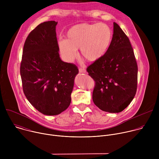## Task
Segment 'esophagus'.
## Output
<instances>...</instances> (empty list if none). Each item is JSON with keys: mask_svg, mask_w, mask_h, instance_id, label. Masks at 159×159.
Here are the masks:
<instances>
[{"mask_svg": "<svg viewBox=\"0 0 159 159\" xmlns=\"http://www.w3.org/2000/svg\"><path fill=\"white\" fill-rule=\"evenodd\" d=\"M79 71L80 73H85L86 72L85 69H82V68H80V69H79Z\"/></svg>", "mask_w": 159, "mask_h": 159, "instance_id": "obj_1", "label": "esophagus"}]
</instances>
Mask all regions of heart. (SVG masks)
<instances>
[{
	"label": "heart",
	"mask_w": 159,
	"mask_h": 159,
	"mask_svg": "<svg viewBox=\"0 0 159 159\" xmlns=\"http://www.w3.org/2000/svg\"><path fill=\"white\" fill-rule=\"evenodd\" d=\"M113 33L105 23H81L72 26L66 33V39H60L58 47L64 60L72 61L80 49L81 56L89 62H96L107 53Z\"/></svg>",
	"instance_id": "1"
}]
</instances>
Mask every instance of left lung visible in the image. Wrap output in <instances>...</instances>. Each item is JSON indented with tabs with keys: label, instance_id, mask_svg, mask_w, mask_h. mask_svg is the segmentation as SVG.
I'll list each match as a JSON object with an SVG mask.
<instances>
[{
	"label": "left lung",
	"instance_id": "8db88e82",
	"mask_svg": "<svg viewBox=\"0 0 159 159\" xmlns=\"http://www.w3.org/2000/svg\"><path fill=\"white\" fill-rule=\"evenodd\" d=\"M87 71L96 82L93 102L102 111L120 112L133 99L137 89V63L129 38L116 22L107 53L89 65Z\"/></svg>",
	"mask_w": 159,
	"mask_h": 159
}]
</instances>
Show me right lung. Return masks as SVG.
<instances>
[{
	"label": "right lung",
	"instance_id": "obj_1",
	"mask_svg": "<svg viewBox=\"0 0 159 159\" xmlns=\"http://www.w3.org/2000/svg\"><path fill=\"white\" fill-rule=\"evenodd\" d=\"M54 20L44 22L34 29L24 44L20 74L24 93L42 114L55 116L66 109L71 93L76 65L60 57Z\"/></svg>",
	"mask_w": 159,
	"mask_h": 159
}]
</instances>
